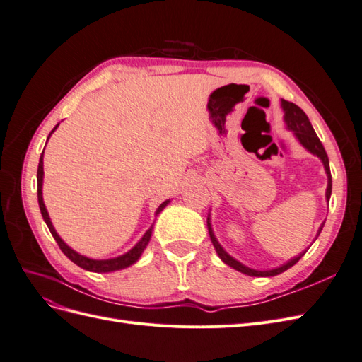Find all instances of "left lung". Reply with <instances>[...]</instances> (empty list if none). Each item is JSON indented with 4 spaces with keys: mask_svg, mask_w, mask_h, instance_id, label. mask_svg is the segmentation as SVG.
Instances as JSON below:
<instances>
[{
    "mask_svg": "<svg viewBox=\"0 0 362 362\" xmlns=\"http://www.w3.org/2000/svg\"><path fill=\"white\" fill-rule=\"evenodd\" d=\"M282 108H284V112H286V122H287V127L293 131V133L296 134V137L299 139V141H300V144H302L306 149H308L310 152H313L314 156L320 157V160L323 161L326 173H327L326 199L329 201L331 192H332V177H331V169H329V158H327V154H326V151H325V148H323V145H322L320 139L317 137L314 128L311 127V122H310L308 116H306V115L303 113V110H302L300 107H298V105L293 104V103H288V101H284V100H282ZM322 228H323V225H322ZM322 228L319 229V234H320V231H322ZM208 233H210L213 246H214V249H216V252H217V255L221 257V259H222L223 262H226L228 266H231L233 269H235V270H238V272H242V273H245V275H249V276H275V275H279V273L286 272L287 269H290L291 266H294L296 262H298V261L305 255V252H303V254H300L299 257L293 258L291 261L287 262V264H284V266H281V267H278V269L264 270V272L254 270V269H249V267L243 266L242 262H238L237 259H234L233 257H229V255L226 254V252L223 250V247H222L221 245H218V242L216 240V237H214V234H213V231H211L210 222H208Z\"/></svg>",
    "mask_w": 362,
    "mask_h": 362,
    "instance_id": "left-lung-1",
    "label": "left lung"
}]
</instances>
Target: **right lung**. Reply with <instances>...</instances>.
<instances>
[{
  "label": "right lung",
  "mask_w": 362,
  "mask_h": 362,
  "mask_svg": "<svg viewBox=\"0 0 362 362\" xmlns=\"http://www.w3.org/2000/svg\"><path fill=\"white\" fill-rule=\"evenodd\" d=\"M57 127H59V124L54 127V129L51 131V133H54ZM49 136H48V139H49ZM42 180H43V151H42V156H40V160H39V168H37V201H39V206H40V213L43 216V221H45V223L48 225L49 233L52 234L54 240H56L59 247L62 249V252H63L64 255H66L72 262H75L76 266H80L81 269L89 270V272H96V273L115 272V270H120V269H125V267H128L131 264H134V262L139 259V257L141 255V252L145 250L148 242H149L151 234H152V226L145 233V235L141 237L140 242L133 249H131L129 252H127L125 255H122V257L112 258V259H90V258H87V257H83L80 254H76L75 250H72L66 243H64L63 240L57 235L56 229H54V226H52V223L49 221V216H48V211H47V208H45V204H43V199H42ZM168 202L169 201H164L158 206L157 214L163 210L164 206L168 205Z\"/></svg>",
  "instance_id": "right-lung-1"
}]
</instances>
